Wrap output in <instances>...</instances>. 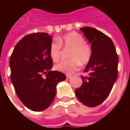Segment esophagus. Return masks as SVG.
<instances>
[{"label":"esophagus","instance_id":"34e87169","mask_svg":"<svg viewBox=\"0 0 130 130\" xmlns=\"http://www.w3.org/2000/svg\"><path fill=\"white\" fill-rule=\"evenodd\" d=\"M71 77H72V75H68V74H67V75H66V78H67V79H70Z\"/></svg>","mask_w":130,"mask_h":130}]
</instances>
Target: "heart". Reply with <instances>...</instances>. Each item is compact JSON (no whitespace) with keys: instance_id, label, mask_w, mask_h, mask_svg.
Here are the masks:
<instances>
[{"instance_id":"obj_1","label":"heart","mask_w":130,"mask_h":130,"mask_svg":"<svg viewBox=\"0 0 130 130\" xmlns=\"http://www.w3.org/2000/svg\"><path fill=\"white\" fill-rule=\"evenodd\" d=\"M58 42H53L49 48V53L53 60L57 62L62 55V47L71 49L70 58L68 60H62L55 65L57 71L72 74L79 70L82 64H88L92 57V48L81 34L76 32H71L57 39Z\"/></svg>"}]
</instances>
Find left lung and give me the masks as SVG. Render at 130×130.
<instances>
[{"label": "left lung", "instance_id": "8db88e82", "mask_svg": "<svg viewBox=\"0 0 130 130\" xmlns=\"http://www.w3.org/2000/svg\"><path fill=\"white\" fill-rule=\"evenodd\" d=\"M91 44L92 57L81 76L83 84L75 90L77 99L86 106L96 107L106 99L118 76L119 57L110 38L92 27L80 28Z\"/></svg>", "mask_w": 130, "mask_h": 130}]
</instances>
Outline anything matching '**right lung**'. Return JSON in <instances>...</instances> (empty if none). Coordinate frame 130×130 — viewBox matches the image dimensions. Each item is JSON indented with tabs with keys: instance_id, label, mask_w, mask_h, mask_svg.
Instances as JSON below:
<instances>
[{
	"instance_id": "1",
	"label": "right lung",
	"mask_w": 130,
	"mask_h": 130,
	"mask_svg": "<svg viewBox=\"0 0 130 130\" xmlns=\"http://www.w3.org/2000/svg\"><path fill=\"white\" fill-rule=\"evenodd\" d=\"M51 43L47 33L28 34L16 44L10 57L11 81L19 100L32 111L46 109L55 99L57 84L66 79L62 72L51 70Z\"/></svg>"
}]
</instances>
